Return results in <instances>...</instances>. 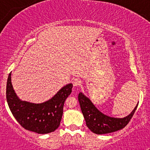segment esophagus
Segmentation results:
<instances>
[{"label":"esophagus","instance_id":"1","mask_svg":"<svg viewBox=\"0 0 150 150\" xmlns=\"http://www.w3.org/2000/svg\"><path fill=\"white\" fill-rule=\"evenodd\" d=\"M81 83H82V82H81V80L78 78L74 79L73 81V84L74 87H78V86H80Z\"/></svg>","mask_w":150,"mask_h":150}]
</instances>
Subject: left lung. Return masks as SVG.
Wrapping results in <instances>:
<instances>
[{
	"mask_svg": "<svg viewBox=\"0 0 150 150\" xmlns=\"http://www.w3.org/2000/svg\"><path fill=\"white\" fill-rule=\"evenodd\" d=\"M78 100L86 125L91 131L98 135L116 132L125 128L132 118L138 105L137 104L128 116L120 118L110 117L101 113L92 104L90 99L82 92L79 93Z\"/></svg>",
	"mask_w": 150,
	"mask_h": 150,
	"instance_id": "1",
	"label": "left lung"
}]
</instances>
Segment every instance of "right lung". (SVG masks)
Returning <instances> with one entry per match:
<instances>
[{"label":"right lung","mask_w":150,"mask_h":150,"mask_svg":"<svg viewBox=\"0 0 150 150\" xmlns=\"http://www.w3.org/2000/svg\"><path fill=\"white\" fill-rule=\"evenodd\" d=\"M72 88L71 83L64 86L51 99L42 104L21 101L13 89L10 73L6 85L7 102L22 127L39 134H47L59 127L65 101L71 94Z\"/></svg>","instance_id":"1"}]
</instances>
